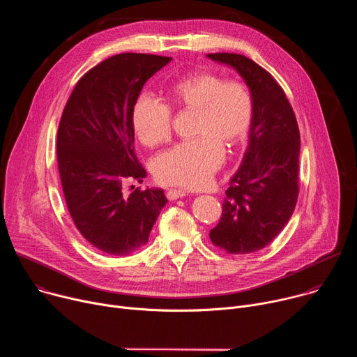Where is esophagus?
<instances>
[{"label":"esophagus","mask_w":357,"mask_h":357,"mask_svg":"<svg viewBox=\"0 0 357 357\" xmlns=\"http://www.w3.org/2000/svg\"><path fill=\"white\" fill-rule=\"evenodd\" d=\"M186 195H188V192L183 190V189H171V190L167 192V197H168L169 200H176V199H179V197L186 196Z\"/></svg>","instance_id":"34e87169"}]
</instances>
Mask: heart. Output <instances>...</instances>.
<instances>
[{
  "instance_id": "b5f03b06",
  "label": "heart",
  "mask_w": 357,
  "mask_h": 357,
  "mask_svg": "<svg viewBox=\"0 0 357 357\" xmlns=\"http://www.w3.org/2000/svg\"><path fill=\"white\" fill-rule=\"evenodd\" d=\"M171 106L195 112L192 141L162 152L154 162V175L164 185L205 186L225 161V148L238 145L248 134L254 116L250 89L237 80L200 70L168 89ZM172 112L164 101L142 94L132 110V127L146 146H157L171 137Z\"/></svg>"
}]
</instances>
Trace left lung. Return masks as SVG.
Here are the masks:
<instances>
[{"label": "left lung", "mask_w": 357, "mask_h": 357, "mask_svg": "<svg viewBox=\"0 0 357 357\" xmlns=\"http://www.w3.org/2000/svg\"><path fill=\"white\" fill-rule=\"evenodd\" d=\"M234 68L254 98L248 148L230 179L223 213L211 230L212 243L229 254H247L270 244L291 219L299 193V130L277 80L237 54H209Z\"/></svg>", "instance_id": "8db88e82"}]
</instances>
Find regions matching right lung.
I'll return each instance as SVG.
<instances>
[{"label":"right lung","mask_w":357,"mask_h":357,"mask_svg":"<svg viewBox=\"0 0 357 357\" xmlns=\"http://www.w3.org/2000/svg\"><path fill=\"white\" fill-rule=\"evenodd\" d=\"M171 58L120 54L76 83L58 128L56 157L68 211L80 234L110 256H127L148 241L167 205L162 189L137 188L146 172L134 151L132 110L145 82ZM132 189V188H131Z\"/></svg>","instance_id":"obj_1"}]
</instances>
